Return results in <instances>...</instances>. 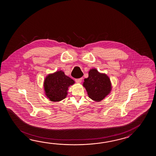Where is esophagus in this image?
<instances>
[{"label": "esophagus", "mask_w": 156, "mask_h": 156, "mask_svg": "<svg viewBox=\"0 0 156 156\" xmlns=\"http://www.w3.org/2000/svg\"><path fill=\"white\" fill-rule=\"evenodd\" d=\"M82 80H83V78L77 79H75V81H76L77 83H81V81H82Z\"/></svg>", "instance_id": "obj_1"}]
</instances>
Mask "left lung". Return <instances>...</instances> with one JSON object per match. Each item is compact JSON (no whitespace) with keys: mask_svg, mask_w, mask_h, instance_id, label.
<instances>
[{"mask_svg":"<svg viewBox=\"0 0 156 156\" xmlns=\"http://www.w3.org/2000/svg\"><path fill=\"white\" fill-rule=\"evenodd\" d=\"M83 86L90 98L98 102L104 99L112 89L109 77L96 69L90 70L89 77L84 79Z\"/></svg>","mask_w":156,"mask_h":156,"instance_id":"left-lung-1","label":"left lung"}]
</instances>
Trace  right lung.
<instances>
[{
  "label": "right lung",
  "mask_w": 156,
  "mask_h": 156,
  "mask_svg": "<svg viewBox=\"0 0 156 156\" xmlns=\"http://www.w3.org/2000/svg\"><path fill=\"white\" fill-rule=\"evenodd\" d=\"M74 83L75 81L61 70L50 73L43 83L45 95L51 101H60L66 98L69 86Z\"/></svg>",
  "instance_id": "obj_1"
}]
</instances>
